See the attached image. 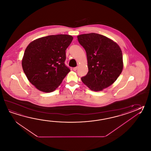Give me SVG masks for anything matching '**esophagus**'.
Masks as SVG:
<instances>
[{
	"label": "esophagus",
	"instance_id": "obj_1",
	"mask_svg": "<svg viewBox=\"0 0 151 151\" xmlns=\"http://www.w3.org/2000/svg\"><path fill=\"white\" fill-rule=\"evenodd\" d=\"M77 67H74V68H73V70H74V71H76L77 70Z\"/></svg>",
	"mask_w": 151,
	"mask_h": 151
}]
</instances>
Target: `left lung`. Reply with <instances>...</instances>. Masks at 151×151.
<instances>
[{
  "instance_id": "left-lung-1",
  "label": "left lung",
  "mask_w": 151,
  "mask_h": 151,
  "mask_svg": "<svg viewBox=\"0 0 151 151\" xmlns=\"http://www.w3.org/2000/svg\"><path fill=\"white\" fill-rule=\"evenodd\" d=\"M77 39L86 53L88 72L81 78L90 89L102 91L111 86L123 68V54L113 40L95 33L81 34Z\"/></svg>"
}]
</instances>
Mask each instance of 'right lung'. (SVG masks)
Segmentation results:
<instances>
[{
  "label": "right lung",
  "instance_id": "right-lung-1",
  "mask_svg": "<svg viewBox=\"0 0 151 151\" xmlns=\"http://www.w3.org/2000/svg\"><path fill=\"white\" fill-rule=\"evenodd\" d=\"M73 37L58 34L40 37L25 49L22 67L28 80L41 91L50 92L70 71L65 65V50Z\"/></svg>",
  "mask_w": 151,
  "mask_h": 151
}]
</instances>
